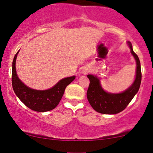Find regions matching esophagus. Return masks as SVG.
<instances>
[{
	"mask_svg": "<svg viewBox=\"0 0 153 153\" xmlns=\"http://www.w3.org/2000/svg\"><path fill=\"white\" fill-rule=\"evenodd\" d=\"M84 72H85H85H85V71H84Z\"/></svg>",
	"mask_w": 153,
	"mask_h": 153,
	"instance_id": "1",
	"label": "esophagus"
}]
</instances>
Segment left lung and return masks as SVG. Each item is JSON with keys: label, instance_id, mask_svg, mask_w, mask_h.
<instances>
[{"label": "left lung", "instance_id": "1", "mask_svg": "<svg viewBox=\"0 0 153 153\" xmlns=\"http://www.w3.org/2000/svg\"><path fill=\"white\" fill-rule=\"evenodd\" d=\"M131 53L137 61V75L134 83L125 92L119 94L108 93L102 88L97 76L88 75L90 84L87 91V98L94 110L100 114H116L127 107L139 91L141 82V63L138 56L134 52L130 42H128Z\"/></svg>", "mask_w": 153, "mask_h": 153}]
</instances>
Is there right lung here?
Instances as JSON below:
<instances>
[{"instance_id": "add662e5", "label": "right lung", "mask_w": 153, "mask_h": 153, "mask_svg": "<svg viewBox=\"0 0 153 153\" xmlns=\"http://www.w3.org/2000/svg\"><path fill=\"white\" fill-rule=\"evenodd\" d=\"M12 62V84L16 96L29 108L35 111L45 112L55 108L61 100L67 85L74 80L75 76L62 79L53 88L46 91H37L25 85L18 78L16 72V58Z\"/></svg>"}]
</instances>
